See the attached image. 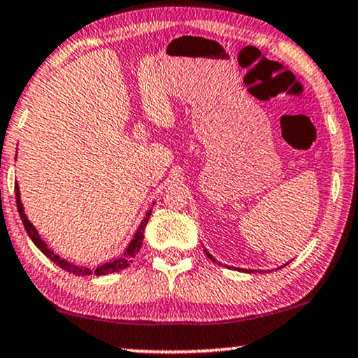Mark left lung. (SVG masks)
I'll return each instance as SVG.
<instances>
[{"instance_id": "1", "label": "left lung", "mask_w": 358, "mask_h": 358, "mask_svg": "<svg viewBox=\"0 0 358 358\" xmlns=\"http://www.w3.org/2000/svg\"><path fill=\"white\" fill-rule=\"evenodd\" d=\"M205 252H206V250H205ZM206 257H208L210 258V260H213V262H217V260H215V258L212 257V255H210V253L208 252H206ZM243 272H245V270H243Z\"/></svg>"}]
</instances>
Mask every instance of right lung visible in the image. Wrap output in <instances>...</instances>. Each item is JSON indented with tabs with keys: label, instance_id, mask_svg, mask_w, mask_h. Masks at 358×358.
I'll list each match as a JSON object with an SVG mask.
<instances>
[{
	"label": "right lung",
	"instance_id": "1",
	"mask_svg": "<svg viewBox=\"0 0 358 358\" xmlns=\"http://www.w3.org/2000/svg\"><path fill=\"white\" fill-rule=\"evenodd\" d=\"M15 193H16V206H18V213H20V217H21V222H23V225H24V230H27V234L29 235V238L33 240V243L36 245V247L40 248L41 252L50 258L51 262H55L56 265L62 266L63 270H66V272H70L73 275H92V273H94V275H108V273L120 272V270L127 268V266L130 265V262H133V258H135L136 253L140 252L141 243H143L145 225H146V222H148L150 213H152V210H150V212L146 213V217L143 218V222H141V225L138 227L135 236H133V240L130 242V245H128V248H127V252H124V255H122L120 258H116V260L106 262V264L96 266V270H92V268H83V266H78V265H73V264H70V262L63 260V258H59L58 255H56L53 250H50L48 247H46V243L43 242V240L40 238V235H38L36 228L31 225V222L28 220V217L23 212V203H21V200H20V188H18V185H16V187H15Z\"/></svg>",
	"mask_w": 358,
	"mask_h": 358
}]
</instances>
